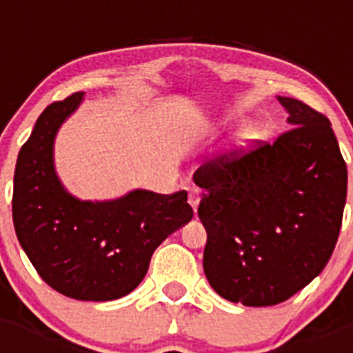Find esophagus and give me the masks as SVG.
Instances as JSON below:
<instances>
[{
	"label": "esophagus",
	"instance_id": "obj_1",
	"mask_svg": "<svg viewBox=\"0 0 353 353\" xmlns=\"http://www.w3.org/2000/svg\"><path fill=\"white\" fill-rule=\"evenodd\" d=\"M189 205H191V207L194 208V212L198 210V205H199V191H196V189H191V192H189Z\"/></svg>",
	"mask_w": 353,
	"mask_h": 353
}]
</instances>
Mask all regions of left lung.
Masks as SVG:
<instances>
[{
  "mask_svg": "<svg viewBox=\"0 0 353 353\" xmlns=\"http://www.w3.org/2000/svg\"><path fill=\"white\" fill-rule=\"evenodd\" d=\"M279 102L292 129L194 173L205 189V276L221 297L252 307L288 301L322 272L347 199V164L329 118L297 99Z\"/></svg>",
  "mask_w": 353,
  "mask_h": 353,
  "instance_id": "8db88e82",
  "label": "left lung"
}]
</instances>
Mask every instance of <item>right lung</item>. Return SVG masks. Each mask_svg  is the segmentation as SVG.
I'll return each instance as SVG.
<instances>
[{"label": "right lung", "instance_id": "right-lung-1", "mask_svg": "<svg viewBox=\"0 0 353 353\" xmlns=\"http://www.w3.org/2000/svg\"><path fill=\"white\" fill-rule=\"evenodd\" d=\"M83 101L72 93L43 109L19 152L12 217L19 244L39 276L76 301H114L143 281L168 235L192 219L187 192L132 191L114 201H79L52 166L56 130Z\"/></svg>", "mask_w": 353, "mask_h": 353}]
</instances>
